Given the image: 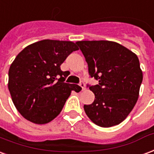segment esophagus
<instances>
[{
    "label": "esophagus",
    "instance_id": "1",
    "mask_svg": "<svg viewBox=\"0 0 154 154\" xmlns=\"http://www.w3.org/2000/svg\"><path fill=\"white\" fill-rule=\"evenodd\" d=\"M80 86L82 87V91H85L86 90V86H85V83L83 82H80Z\"/></svg>",
    "mask_w": 154,
    "mask_h": 154
}]
</instances>
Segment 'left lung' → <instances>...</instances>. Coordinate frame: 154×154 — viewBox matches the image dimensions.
<instances>
[{"instance_id":"left-lung-1","label":"left lung","mask_w":154,"mask_h":154,"mask_svg":"<svg viewBox=\"0 0 154 154\" xmlns=\"http://www.w3.org/2000/svg\"><path fill=\"white\" fill-rule=\"evenodd\" d=\"M88 64L89 74L99 84L89 88L94 94L91 104L84 105L88 118L101 127L120 124L139 98L143 72L137 55L110 41L76 42Z\"/></svg>"}]
</instances>
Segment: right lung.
<instances>
[{
    "mask_svg": "<svg viewBox=\"0 0 154 154\" xmlns=\"http://www.w3.org/2000/svg\"><path fill=\"white\" fill-rule=\"evenodd\" d=\"M77 50L72 42L47 39L28 45L17 55L9 69L8 88L25 119L48 123L60 114L72 91H81L78 85L64 82L66 72L60 69Z\"/></svg>",
    "mask_w": 154,
    "mask_h": 154,
    "instance_id": "right-lung-1",
    "label": "right lung"
}]
</instances>
